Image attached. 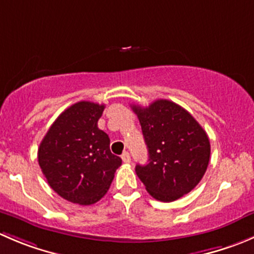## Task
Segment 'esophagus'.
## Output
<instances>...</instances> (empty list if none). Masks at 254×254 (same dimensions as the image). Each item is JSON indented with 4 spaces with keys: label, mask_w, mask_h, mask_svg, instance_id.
I'll use <instances>...</instances> for the list:
<instances>
[{
    "label": "esophagus",
    "mask_w": 254,
    "mask_h": 254,
    "mask_svg": "<svg viewBox=\"0 0 254 254\" xmlns=\"http://www.w3.org/2000/svg\"><path fill=\"white\" fill-rule=\"evenodd\" d=\"M122 160H123V162L124 163H130L131 162V158H130V155H129V152H124L122 155Z\"/></svg>",
    "instance_id": "obj_1"
}]
</instances>
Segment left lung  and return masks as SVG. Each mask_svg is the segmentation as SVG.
I'll use <instances>...</instances> for the list:
<instances>
[{
	"instance_id": "obj_1",
	"label": "left lung",
	"mask_w": 254,
	"mask_h": 254,
	"mask_svg": "<svg viewBox=\"0 0 254 254\" xmlns=\"http://www.w3.org/2000/svg\"><path fill=\"white\" fill-rule=\"evenodd\" d=\"M131 108L139 118L148 150L147 165L135 167L146 190L165 203L193 190L209 165L205 130L190 113L168 99H157L146 108Z\"/></svg>"
}]
</instances>
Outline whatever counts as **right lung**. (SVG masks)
Here are the masks:
<instances>
[{
    "instance_id": "1",
    "label": "right lung",
    "mask_w": 254,
    "mask_h": 254,
    "mask_svg": "<svg viewBox=\"0 0 254 254\" xmlns=\"http://www.w3.org/2000/svg\"><path fill=\"white\" fill-rule=\"evenodd\" d=\"M104 104L82 101L68 107L49 127L38 161L49 186L61 198L91 205L111 187L122 158L113 155L108 135L98 127Z\"/></svg>"
}]
</instances>
